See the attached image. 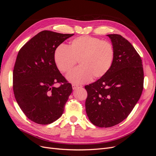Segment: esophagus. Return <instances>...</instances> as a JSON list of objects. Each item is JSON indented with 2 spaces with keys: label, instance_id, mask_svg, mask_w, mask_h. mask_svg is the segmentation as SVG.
I'll return each mask as SVG.
<instances>
[{
  "label": "esophagus",
  "instance_id": "34e87169",
  "mask_svg": "<svg viewBox=\"0 0 156 156\" xmlns=\"http://www.w3.org/2000/svg\"><path fill=\"white\" fill-rule=\"evenodd\" d=\"M81 87H82L81 85H78V84H72V88L73 90H75L78 88H81Z\"/></svg>",
  "mask_w": 156,
  "mask_h": 156
}]
</instances>
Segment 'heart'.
<instances>
[{
    "mask_svg": "<svg viewBox=\"0 0 156 156\" xmlns=\"http://www.w3.org/2000/svg\"><path fill=\"white\" fill-rule=\"evenodd\" d=\"M115 58V50L111 43L96 37L83 36L70 41L68 47L56 48L54 60L62 73H68L77 61L80 67L69 73L68 81L75 84L89 82L104 76L110 70Z\"/></svg>",
    "mask_w": 156,
    "mask_h": 156,
    "instance_id": "obj_1",
    "label": "heart"
}]
</instances>
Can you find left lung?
<instances>
[{
  "label": "left lung",
  "mask_w": 156,
  "mask_h": 156,
  "mask_svg": "<svg viewBox=\"0 0 156 156\" xmlns=\"http://www.w3.org/2000/svg\"><path fill=\"white\" fill-rule=\"evenodd\" d=\"M115 58L108 73L84 87L86 112L92 123L109 127L128 116L143 90L144 72L140 56L129 42L119 34H108Z\"/></svg>",
  "instance_id": "left-lung-1"
}]
</instances>
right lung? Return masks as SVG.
I'll use <instances>...</instances> for the list:
<instances>
[{
  "label": "right lung",
  "instance_id": "add662e5",
  "mask_svg": "<svg viewBox=\"0 0 156 156\" xmlns=\"http://www.w3.org/2000/svg\"><path fill=\"white\" fill-rule=\"evenodd\" d=\"M73 35L41 31L19 51L13 72L14 96L22 111L35 123L49 124L63 114L72 87L56 67L54 55ZM57 83L61 84L56 87Z\"/></svg>",
  "mask_w": 156,
  "mask_h": 156
}]
</instances>
